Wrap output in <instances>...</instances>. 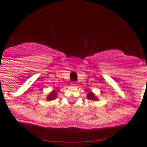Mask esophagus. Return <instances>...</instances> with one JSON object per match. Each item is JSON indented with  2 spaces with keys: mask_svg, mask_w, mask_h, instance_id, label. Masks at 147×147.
Instances as JSON below:
<instances>
[{
  "mask_svg": "<svg viewBox=\"0 0 147 147\" xmlns=\"http://www.w3.org/2000/svg\"><path fill=\"white\" fill-rule=\"evenodd\" d=\"M77 84L76 83V82H72V86L75 87V86H77Z\"/></svg>",
  "mask_w": 147,
  "mask_h": 147,
  "instance_id": "1",
  "label": "esophagus"
}]
</instances>
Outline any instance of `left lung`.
<instances>
[{"mask_svg": "<svg viewBox=\"0 0 147 147\" xmlns=\"http://www.w3.org/2000/svg\"><path fill=\"white\" fill-rule=\"evenodd\" d=\"M86 97L88 98V99H90V100H93V101L98 100V98L96 97L95 94H94L92 91H90V92H88Z\"/></svg>", "mask_w": 147, "mask_h": 147, "instance_id": "8db88e82", "label": "left lung"}]
</instances>
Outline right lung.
<instances>
[{
  "label": "right lung",
  "instance_id": "1",
  "mask_svg": "<svg viewBox=\"0 0 147 147\" xmlns=\"http://www.w3.org/2000/svg\"><path fill=\"white\" fill-rule=\"evenodd\" d=\"M57 97V91L56 90H52V92H50V94H48V95L47 96L46 99L47 101H51L55 99Z\"/></svg>",
  "mask_w": 147,
  "mask_h": 147
}]
</instances>
